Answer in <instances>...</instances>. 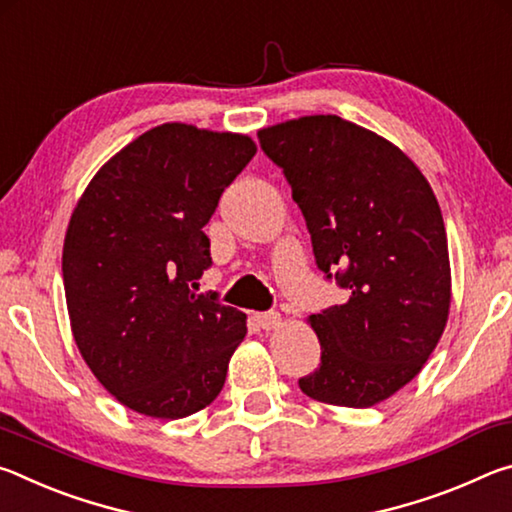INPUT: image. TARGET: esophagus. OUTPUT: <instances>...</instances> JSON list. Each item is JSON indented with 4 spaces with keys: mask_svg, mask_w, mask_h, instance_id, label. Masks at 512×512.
Instances as JSON below:
<instances>
[{
    "mask_svg": "<svg viewBox=\"0 0 512 512\" xmlns=\"http://www.w3.org/2000/svg\"><path fill=\"white\" fill-rule=\"evenodd\" d=\"M255 318H257V325L266 329V332H268V329H275V327L282 325V316L277 314V311H264V314H257Z\"/></svg>",
    "mask_w": 512,
    "mask_h": 512,
    "instance_id": "obj_1",
    "label": "esophagus"
}]
</instances>
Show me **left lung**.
Listing matches in <instances>:
<instances>
[{"instance_id":"left-lung-1","label":"left lung","mask_w":512,"mask_h":512,"mask_svg":"<svg viewBox=\"0 0 512 512\" xmlns=\"http://www.w3.org/2000/svg\"><path fill=\"white\" fill-rule=\"evenodd\" d=\"M257 137L291 185L316 266L350 293L309 316L320 366L298 379L300 391L366 409L409 384L443 336L452 277L436 196L397 146L336 115Z\"/></svg>"}]
</instances>
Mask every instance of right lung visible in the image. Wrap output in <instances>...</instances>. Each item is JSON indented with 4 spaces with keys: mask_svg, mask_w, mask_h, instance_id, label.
<instances>
[{
    "mask_svg": "<svg viewBox=\"0 0 512 512\" xmlns=\"http://www.w3.org/2000/svg\"><path fill=\"white\" fill-rule=\"evenodd\" d=\"M257 151L246 135L162 124L99 169L69 221L63 282L74 341L103 388L151 418L221 393L246 314L194 293L205 223Z\"/></svg>",
    "mask_w": 512,
    "mask_h": 512,
    "instance_id": "right-lung-1",
    "label": "right lung"
}]
</instances>
